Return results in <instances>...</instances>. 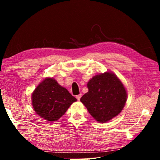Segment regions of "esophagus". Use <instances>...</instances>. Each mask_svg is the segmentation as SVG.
I'll use <instances>...</instances> for the list:
<instances>
[{
	"instance_id": "esophagus-1",
	"label": "esophagus",
	"mask_w": 160,
	"mask_h": 160,
	"mask_svg": "<svg viewBox=\"0 0 160 160\" xmlns=\"http://www.w3.org/2000/svg\"><path fill=\"white\" fill-rule=\"evenodd\" d=\"M76 98H77V99L78 100V101H79V100H80V98H81V94H78V95H77V96H76Z\"/></svg>"
}]
</instances>
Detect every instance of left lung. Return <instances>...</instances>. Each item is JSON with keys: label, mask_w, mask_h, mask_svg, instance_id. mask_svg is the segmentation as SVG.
Listing matches in <instances>:
<instances>
[{"label": "left lung", "mask_w": 160, "mask_h": 160, "mask_svg": "<svg viewBox=\"0 0 160 160\" xmlns=\"http://www.w3.org/2000/svg\"><path fill=\"white\" fill-rule=\"evenodd\" d=\"M88 92L80 101L95 120L107 122L122 111L127 100L126 91L112 72L95 75L88 82Z\"/></svg>", "instance_id": "obj_1"}]
</instances>
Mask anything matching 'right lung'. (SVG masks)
Instances as JSON below:
<instances>
[{"label":"right lung","instance_id":"obj_1","mask_svg":"<svg viewBox=\"0 0 160 160\" xmlns=\"http://www.w3.org/2000/svg\"><path fill=\"white\" fill-rule=\"evenodd\" d=\"M76 98L53 78H46L32 95L34 110L42 118L49 121L60 118Z\"/></svg>","mask_w":160,"mask_h":160}]
</instances>
